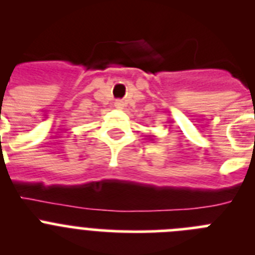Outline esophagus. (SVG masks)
I'll return each instance as SVG.
<instances>
[{
	"label": "esophagus",
	"instance_id": "obj_1",
	"mask_svg": "<svg viewBox=\"0 0 255 255\" xmlns=\"http://www.w3.org/2000/svg\"><path fill=\"white\" fill-rule=\"evenodd\" d=\"M124 106H125V105H124L123 101H120V100L116 101V102H115V107H116L117 110H123Z\"/></svg>",
	"mask_w": 255,
	"mask_h": 255
}]
</instances>
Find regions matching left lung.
Here are the masks:
<instances>
[{
    "label": "left lung",
    "mask_w": 255,
    "mask_h": 255,
    "mask_svg": "<svg viewBox=\"0 0 255 255\" xmlns=\"http://www.w3.org/2000/svg\"><path fill=\"white\" fill-rule=\"evenodd\" d=\"M149 138H154V135H149ZM150 140H153V139H150Z\"/></svg>",
    "instance_id": "left-lung-1"
}]
</instances>
